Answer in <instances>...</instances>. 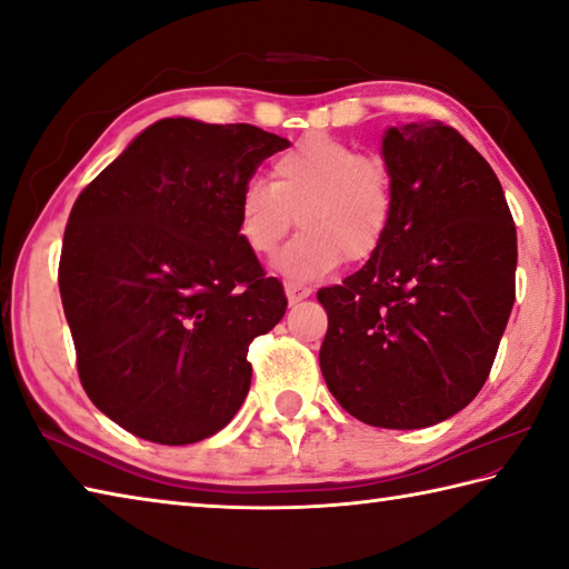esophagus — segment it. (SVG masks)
Returning a JSON list of instances; mask_svg holds the SVG:
<instances>
[{"mask_svg":"<svg viewBox=\"0 0 569 569\" xmlns=\"http://www.w3.org/2000/svg\"><path fill=\"white\" fill-rule=\"evenodd\" d=\"M310 293H313V288L303 286V283H293L288 281L286 283V296H288V303H298V300H306Z\"/></svg>","mask_w":569,"mask_h":569,"instance_id":"obj_1","label":"esophagus"}]
</instances>
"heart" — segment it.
I'll use <instances>...</instances> for the list:
<instances>
[{
    "label": "heart",
    "instance_id": "obj_1",
    "mask_svg": "<svg viewBox=\"0 0 569 569\" xmlns=\"http://www.w3.org/2000/svg\"><path fill=\"white\" fill-rule=\"evenodd\" d=\"M298 227L303 231L278 253L273 269L291 281H316L348 259L380 251L395 219V180L380 154H360L326 132L300 138L278 154L271 182L249 180L237 199V229L256 256L276 253Z\"/></svg>",
    "mask_w": 569,
    "mask_h": 569
}]
</instances>
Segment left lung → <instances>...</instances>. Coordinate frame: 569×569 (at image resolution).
<instances>
[{"mask_svg": "<svg viewBox=\"0 0 569 569\" xmlns=\"http://www.w3.org/2000/svg\"><path fill=\"white\" fill-rule=\"evenodd\" d=\"M382 158L392 227L358 273L318 291L320 370L355 419L425 429L488 380L516 303V224L491 164L451 126L387 128Z\"/></svg>", "mask_w": 569, "mask_h": 569, "instance_id": "left-lung-1", "label": "left lung"}]
</instances>
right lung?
<instances>
[{
	"mask_svg": "<svg viewBox=\"0 0 569 569\" xmlns=\"http://www.w3.org/2000/svg\"><path fill=\"white\" fill-rule=\"evenodd\" d=\"M286 138L164 118L78 194L59 291L78 377L130 433L167 447L224 429L251 387L253 338L286 313L237 229V199Z\"/></svg>",
	"mask_w": 569,
	"mask_h": 569,
	"instance_id": "right-lung-1",
	"label": "right lung"
}]
</instances>
